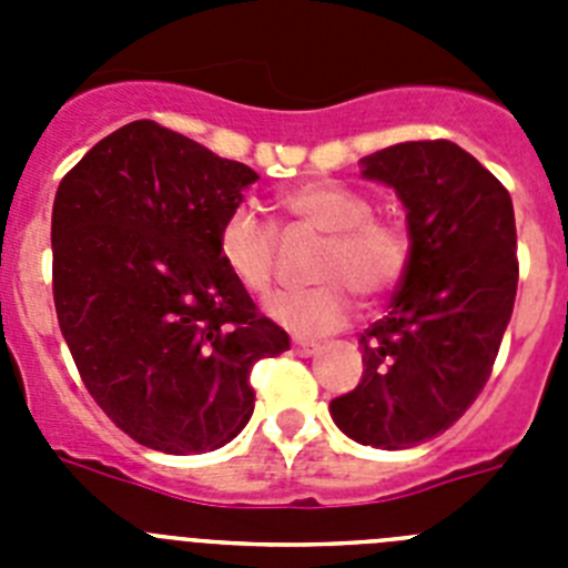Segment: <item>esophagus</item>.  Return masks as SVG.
Returning <instances> with one entry per match:
<instances>
[{
  "label": "esophagus",
  "mask_w": 568,
  "mask_h": 568,
  "mask_svg": "<svg viewBox=\"0 0 568 568\" xmlns=\"http://www.w3.org/2000/svg\"><path fill=\"white\" fill-rule=\"evenodd\" d=\"M293 349L298 355H304V358H310V355L318 353L321 344H315V341H293Z\"/></svg>",
  "instance_id": "34e87169"
}]
</instances>
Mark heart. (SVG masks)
Masks as SVG:
<instances>
[{
  "label": "heart",
  "instance_id": "obj_1",
  "mask_svg": "<svg viewBox=\"0 0 568 568\" xmlns=\"http://www.w3.org/2000/svg\"><path fill=\"white\" fill-rule=\"evenodd\" d=\"M281 210L301 227L327 235L313 267L318 284L290 290L270 301V315L298 335H324L344 327L353 315V290L375 301L404 278L409 239L395 222L375 219L364 193L335 182H310L278 199ZM219 255L241 287L270 293L278 258V235L258 210L239 204L219 227Z\"/></svg>",
  "mask_w": 568,
  "mask_h": 568
}]
</instances>
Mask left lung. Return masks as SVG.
<instances>
[{
  "label": "left lung",
  "mask_w": 568,
  "mask_h": 568,
  "mask_svg": "<svg viewBox=\"0 0 568 568\" xmlns=\"http://www.w3.org/2000/svg\"><path fill=\"white\" fill-rule=\"evenodd\" d=\"M364 175L404 202L409 264L389 313L361 335L364 378L329 415L358 444L409 449L449 429L489 381L518 293L515 210L446 139L378 150Z\"/></svg>",
  "instance_id": "obj_1"
}]
</instances>
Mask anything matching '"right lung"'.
Wrapping results in <instances>:
<instances>
[{"mask_svg":"<svg viewBox=\"0 0 568 568\" xmlns=\"http://www.w3.org/2000/svg\"><path fill=\"white\" fill-rule=\"evenodd\" d=\"M255 179L142 119L59 184V329L88 393L135 444L170 455L230 444L253 415V364L290 349L219 255L224 215Z\"/></svg>","mask_w":568,"mask_h":568,"instance_id":"right-lung-1","label":"right lung"}]
</instances>
